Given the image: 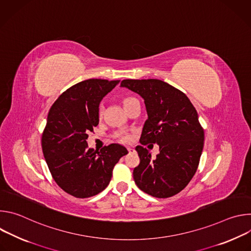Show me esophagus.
<instances>
[{
    "label": "esophagus",
    "instance_id": "esophagus-1",
    "mask_svg": "<svg viewBox=\"0 0 251 251\" xmlns=\"http://www.w3.org/2000/svg\"><path fill=\"white\" fill-rule=\"evenodd\" d=\"M127 150H128V152H129V153H134V152H135V150H134L133 148H131V147H128V148H127Z\"/></svg>",
    "mask_w": 251,
    "mask_h": 251
}]
</instances>
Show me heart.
Masks as SVG:
<instances>
[{
    "label": "heart",
    "instance_id": "obj_1",
    "mask_svg": "<svg viewBox=\"0 0 251 251\" xmlns=\"http://www.w3.org/2000/svg\"><path fill=\"white\" fill-rule=\"evenodd\" d=\"M130 99H132V98H126L125 100H124V104L128 101V100H130ZM102 106H99V109H98V115L99 116H101V114H102ZM118 137H119V139L121 140V141H124V142H128V141H130L131 140V136L129 135V134H127V133H124V132H120V133H118Z\"/></svg>",
    "mask_w": 251,
    "mask_h": 251
}]
</instances>
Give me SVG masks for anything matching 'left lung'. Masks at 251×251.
I'll use <instances>...</instances> for the list:
<instances>
[{
  "instance_id": "obj_1",
  "label": "left lung",
  "mask_w": 251,
  "mask_h": 251,
  "mask_svg": "<svg viewBox=\"0 0 251 251\" xmlns=\"http://www.w3.org/2000/svg\"><path fill=\"white\" fill-rule=\"evenodd\" d=\"M121 86L138 93L146 105L148 119L140 143L160 147L156 158L136 147L140 164L133 171L134 181L152 197H173L188 186L199 167L204 133L198 112L184 92L165 81L124 79Z\"/></svg>"
}]
</instances>
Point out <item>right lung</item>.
Returning <instances> with one entry per match:
<instances>
[{
	"label": "right lung",
	"instance_id": "right-lung-1",
	"mask_svg": "<svg viewBox=\"0 0 251 251\" xmlns=\"http://www.w3.org/2000/svg\"><path fill=\"white\" fill-rule=\"evenodd\" d=\"M119 80L87 79L66 89L50 107L42 136L45 159L55 183L79 199L93 197L109 185L114 166L128 154L119 144L99 152L88 149V133L98 125L102 98Z\"/></svg>",
	"mask_w": 251,
	"mask_h": 251
}]
</instances>
